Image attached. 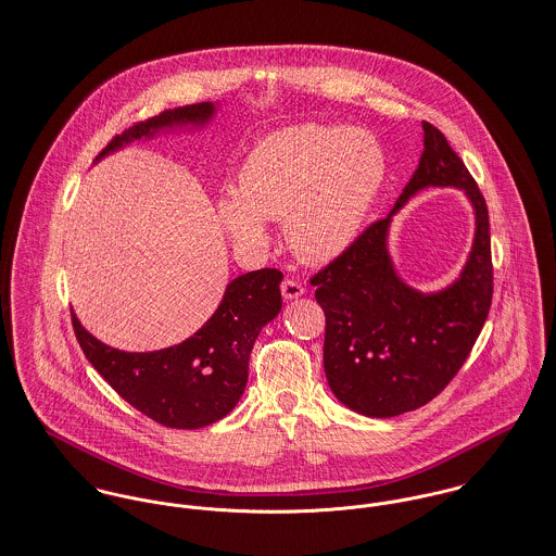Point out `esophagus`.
<instances>
[{
    "instance_id": "esophagus-1",
    "label": "esophagus",
    "mask_w": 556,
    "mask_h": 556,
    "mask_svg": "<svg viewBox=\"0 0 556 556\" xmlns=\"http://www.w3.org/2000/svg\"><path fill=\"white\" fill-rule=\"evenodd\" d=\"M281 294H283V299L292 301V299L303 296V294H305V288H303V283L296 281V279H283V281H281Z\"/></svg>"
}]
</instances>
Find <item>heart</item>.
<instances>
[{
    "mask_svg": "<svg viewBox=\"0 0 556 556\" xmlns=\"http://www.w3.org/2000/svg\"><path fill=\"white\" fill-rule=\"evenodd\" d=\"M384 178V154L361 128L299 124L260 139L225 193L219 219L249 249L266 244L264 222H283L290 249L329 262L358 236Z\"/></svg>",
    "mask_w": 556,
    "mask_h": 556,
    "instance_id": "1",
    "label": "heart"
}]
</instances>
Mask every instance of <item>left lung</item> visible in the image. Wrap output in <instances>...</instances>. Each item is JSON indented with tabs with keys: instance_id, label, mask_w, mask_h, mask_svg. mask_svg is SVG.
Wrapping results in <instances>:
<instances>
[{
	"instance_id": "8db88e82",
	"label": "left lung",
	"mask_w": 556,
	"mask_h": 556,
	"mask_svg": "<svg viewBox=\"0 0 556 556\" xmlns=\"http://www.w3.org/2000/svg\"><path fill=\"white\" fill-rule=\"evenodd\" d=\"M428 186L462 188L476 208L469 260L448 289L424 295L394 273L390 217ZM485 200L443 132L424 122V154L387 219L371 223L312 277L327 318L325 374L334 397L365 417L387 419L432 402L468 358L492 303Z\"/></svg>"
}]
</instances>
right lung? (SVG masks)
Returning a JSON list of instances; mask_svg holds the SVG:
<instances>
[{
  "mask_svg": "<svg viewBox=\"0 0 556 556\" xmlns=\"http://www.w3.org/2000/svg\"><path fill=\"white\" fill-rule=\"evenodd\" d=\"M213 115V103L167 110L115 135L99 159L165 128L204 126ZM281 279L283 273L277 268L236 277L198 333L154 352L115 350L88 333L75 314L73 329L88 361L124 402L165 428L198 430L231 413L244 393L253 343L281 312Z\"/></svg>",
  "mask_w": 556,
  "mask_h": 556,
  "instance_id": "obj_1",
  "label": "right lung"
}]
</instances>
